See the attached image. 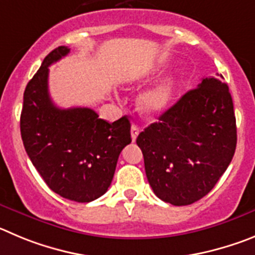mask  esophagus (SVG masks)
Wrapping results in <instances>:
<instances>
[{"label": "esophagus", "instance_id": "obj_1", "mask_svg": "<svg viewBox=\"0 0 255 255\" xmlns=\"http://www.w3.org/2000/svg\"><path fill=\"white\" fill-rule=\"evenodd\" d=\"M138 133H139V128L137 127L136 125H132V127H130V137H132L133 142L136 141L137 136H138Z\"/></svg>", "mask_w": 255, "mask_h": 255}]
</instances>
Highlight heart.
Masks as SVG:
<instances>
[{
	"label": "heart",
	"instance_id": "obj_1",
	"mask_svg": "<svg viewBox=\"0 0 255 255\" xmlns=\"http://www.w3.org/2000/svg\"><path fill=\"white\" fill-rule=\"evenodd\" d=\"M178 89V77L167 76L144 91L138 99L139 109L146 116H157L170 107Z\"/></svg>",
	"mask_w": 255,
	"mask_h": 255
}]
</instances>
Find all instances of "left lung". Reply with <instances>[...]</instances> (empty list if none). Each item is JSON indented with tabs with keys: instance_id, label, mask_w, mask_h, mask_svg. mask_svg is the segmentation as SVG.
<instances>
[{
	"instance_id": "obj_1",
	"label": "left lung",
	"mask_w": 255,
	"mask_h": 255,
	"mask_svg": "<svg viewBox=\"0 0 255 255\" xmlns=\"http://www.w3.org/2000/svg\"><path fill=\"white\" fill-rule=\"evenodd\" d=\"M136 142L148 183L160 199L187 206L203 198L235 153L236 119L228 85L220 77L202 79Z\"/></svg>"
}]
</instances>
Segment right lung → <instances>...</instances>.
I'll return each instance as SVG.
<instances>
[{"instance_id": "right-lung-1", "label": "right lung", "mask_w": 255, "mask_h": 255, "mask_svg": "<svg viewBox=\"0 0 255 255\" xmlns=\"http://www.w3.org/2000/svg\"><path fill=\"white\" fill-rule=\"evenodd\" d=\"M70 53L52 50L24 93L20 130L29 159L54 193L85 203L99 198L113 180L119 153L130 143L127 116L113 123L90 108L61 109L48 91L49 66Z\"/></svg>"}]
</instances>
